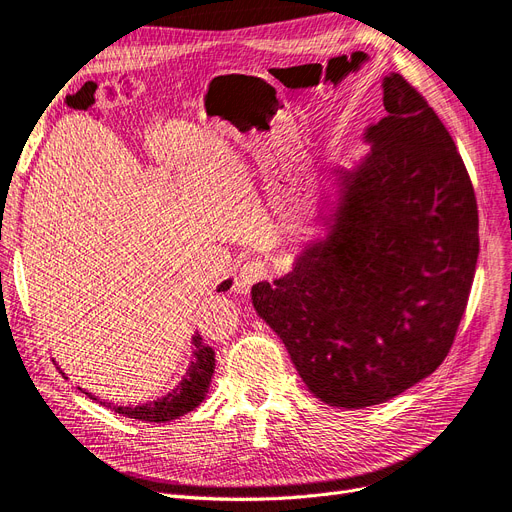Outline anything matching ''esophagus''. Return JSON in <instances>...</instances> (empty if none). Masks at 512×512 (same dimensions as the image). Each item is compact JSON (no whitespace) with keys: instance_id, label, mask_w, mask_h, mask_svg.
<instances>
[{"instance_id":"34e87169","label":"esophagus","mask_w":512,"mask_h":512,"mask_svg":"<svg viewBox=\"0 0 512 512\" xmlns=\"http://www.w3.org/2000/svg\"><path fill=\"white\" fill-rule=\"evenodd\" d=\"M268 274H270V266L266 261H263V259H249L246 263H242L238 278H240L242 289H246V287L255 285V282H259V280H266Z\"/></svg>"}]
</instances>
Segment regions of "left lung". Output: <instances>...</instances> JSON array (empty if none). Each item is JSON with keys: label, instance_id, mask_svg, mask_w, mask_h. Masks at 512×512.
I'll return each mask as SVG.
<instances>
[{"label": "left lung", "instance_id": "left-lung-1", "mask_svg": "<svg viewBox=\"0 0 512 512\" xmlns=\"http://www.w3.org/2000/svg\"><path fill=\"white\" fill-rule=\"evenodd\" d=\"M386 118L361 168L339 170L327 242L253 306L310 392L369 407L405 392L449 354L479 257L470 175L445 124L403 75L384 78Z\"/></svg>", "mask_w": 512, "mask_h": 512}]
</instances>
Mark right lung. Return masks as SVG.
I'll use <instances>...</instances> for the list:
<instances>
[{"label": "right lung", "instance_id": "add662e5", "mask_svg": "<svg viewBox=\"0 0 512 512\" xmlns=\"http://www.w3.org/2000/svg\"><path fill=\"white\" fill-rule=\"evenodd\" d=\"M232 282L225 280L219 285V291L230 289ZM215 371V352L211 346H206L202 342V337H194V363L189 365L183 382L166 394L164 399L156 403H147L139 407H113L116 413L126 415V418H135L141 422H170L175 418H181V415L194 411L208 392V384H211V377ZM88 394V392H86ZM90 396V394H88ZM97 401V399H94ZM111 407V405H107Z\"/></svg>", "mask_w": 512, "mask_h": 512}]
</instances>
